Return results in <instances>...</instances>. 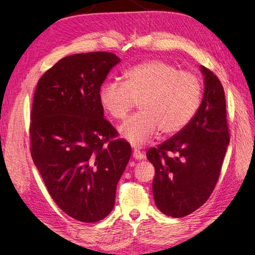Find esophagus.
Segmentation results:
<instances>
[{
	"label": "esophagus",
	"mask_w": 255,
	"mask_h": 255,
	"mask_svg": "<svg viewBox=\"0 0 255 255\" xmlns=\"http://www.w3.org/2000/svg\"><path fill=\"white\" fill-rule=\"evenodd\" d=\"M132 155H133V158L137 159V160H142V159H144V154H143L139 149H137V148L133 150Z\"/></svg>",
	"instance_id": "esophagus-1"
}]
</instances>
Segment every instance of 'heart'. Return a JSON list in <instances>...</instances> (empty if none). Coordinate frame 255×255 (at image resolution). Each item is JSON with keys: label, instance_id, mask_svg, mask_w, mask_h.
Masks as SVG:
<instances>
[{"label": "heart", "instance_id": "heart-1", "mask_svg": "<svg viewBox=\"0 0 255 255\" xmlns=\"http://www.w3.org/2000/svg\"><path fill=\"white\" fill-rule=\"evenodd\" d=\"M125 81H107L100 92L101 104L116 121L127 117L139 102L140 112L121 127L122 136L141 145L160 131L180 132L192 121L202 96V83L192 72L180 71L163 60H147L127 69Z\"/></svg>", "mask_w": 255, "mask_h": 255}]
</instances>
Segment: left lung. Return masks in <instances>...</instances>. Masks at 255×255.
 Returning <instances> with one entry per match:
<instances>
[{
	"mask_svg": "<svg viewBox=\"0 0 255 255\" xmlns=\"http://www.w3.org/2000/svg\"><path fill=\"white\" fill-rule=\"evenodd\" d=\"M205 80L202 104L187 126L147 152L155 174L156 207L180 218L206 203L220 175L229 144L225 91L219 79L200 66Z\"/></svg>",
	"mask_w": 255,
	"mask_h": 255,
	"instance_id": "8db88e82",
	"label": "left lung"
}]
</instances>
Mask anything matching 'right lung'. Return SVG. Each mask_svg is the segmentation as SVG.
Here are the masks:
<instances>
[{"mask_svg": "<svg viewBox=\"0 0 255 255\" xmlns=\"http://www.w3.org/2000/svg\"><path fill=\"white\" fill-rule=\"evenodd\" d=\"M119 62L106 51L62 58L42 74L32 101V161L59 208L82 223L111 214L131 155L100 100L103 82Z\"/></svg>", "mask_w": 255, "mask_h": 255, "instance_id": "1", "label": "right lung"}]
</instances>
